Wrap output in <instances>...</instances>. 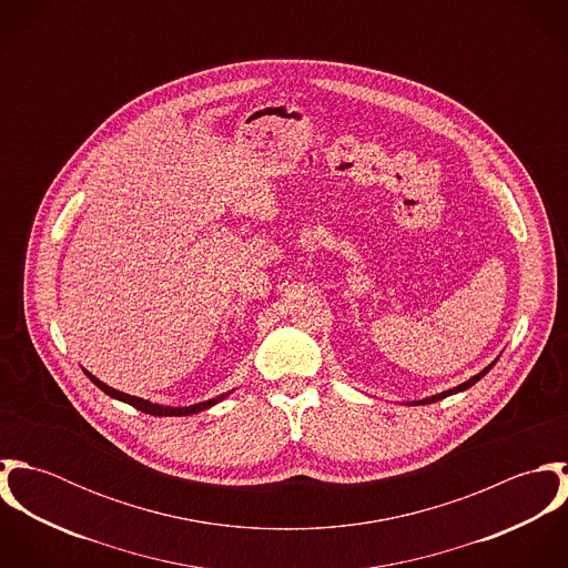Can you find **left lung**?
<instances>
[{
    "label": "left lung",
    "instance_id": "8db88e82",
    "mask_svg": "<svg viewBox=\"0 0 568 568\" xmlns=\"http://www.w3.org/2000/svg\"><path fill=\"white\" fill-rule=\"evenodd\" d=\"M496 363V361H494ZM494 363L491 365H487L486 369L481 372V374H477V376H473L468 383H464V385H459V387H455V389H448V392H444V394H437V396H433V398H426V400H419V403H413V405H428V403H437V400H442V398H446V396H453V394H457V392H464V389H470L477 381H481L484 376H486L487 372L494 367Z\"/></svg>",
    "mask_w": 568,
    "mask_h": 568
}]
</instances>
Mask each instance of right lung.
Wrapping results in <instances>:
<instances>
[{
	"label": "right lung",
	"instance_id": "obj_1",
	"mask_svg": "<svg viewBox=\"0 0 568 568\" xmlns=\"http://www.w3.org/2000/svg\"><path fill=\"white\" fill-rule=\"evenodd\" d=\"M84 374H87L89 381H91L98 389H102L106 396H111V398H115V400H122V403H126V405L135 406V408L144 410V413H149V415H192V413H199V410H203V408H210V406H214L221 400V398H216V400H207V403H199V405L192 406L151 405V403H146V400H142V398H135V396L122 394V392H118V389H111L109 385L100 383V381H98L95 376H91L89 372H84Z\"/></svg>",
	"mask_w": 568,
	"mask_h": 568
}]
</instances>
